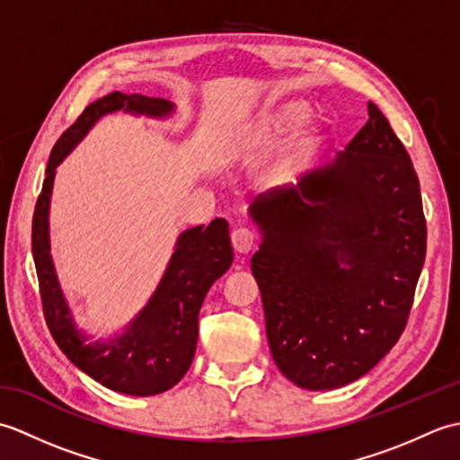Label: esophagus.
<instances>
[{
	"label": "esophagus",
	"instance_id": "34e87169",
	"mask_svg": "<svg viewBox=\"0 0 460 460\" xmlns=\"http://www.w3.org/2000/svg\"><path fill=\"white\" fill-rule=\"evenodd\" d=\"M231 243H233V249H235L237 252H249V251H252V247H255L257 233L249 227H243V225H239V227L233 229V233H231Z\"/></svg>",
	"mask_w": 460,
	"mask_h": 460
}]
</instances>
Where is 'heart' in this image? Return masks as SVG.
I'll return each instance as SVG.
<instances>
[{
	"mask_svg": "<svg viewBox=\"0 0 460 460\" xmlns=\"http://www.w3.org/2000/svg\"><path fill=\"white\" fill-rule=\"evenodd\" d=\"M302 114H305V109H302V104H290L287 109H282L277 116H272L270 120V128L282 132L290 128V126H295L300 119ZM292 168H295V160H285L280 165H277L275 172H272V180H285L290 175Z\"/></svg>",
	"mask_w": 460,
	"mask_h": 460,
	"instance_id": "b5f03b06",
	"label": "heart"
}]
</instances>
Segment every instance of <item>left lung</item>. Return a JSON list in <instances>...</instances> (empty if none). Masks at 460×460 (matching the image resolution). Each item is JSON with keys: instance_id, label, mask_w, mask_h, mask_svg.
I'll return each instance as SVG.
<instances>
[{"instance_id": "1", "label": "left lung", "mask_w": 460, "mask_h": 460, "mask_svg": "<svg viewBox=\"0 0 460 460\" xmlns=\"http://www.w3.org/2000/svg\"><path fill=\"white\" fill-rule=\"evenodd\" d=\"M367 116L330 165L252 203L270 354L312 392L351 384L397 344L425 262L413 162L374 102Z\"/></svg>"}]
</instances>
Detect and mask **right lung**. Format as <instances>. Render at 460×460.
<instances>
[{
	"label": "right lung",
	"instance_id": "1",
	"mask_svg": "<svg viewBox=\"0 0 460 460\" xmlns=\"http://www.w3.org/2000/svg\"><path fill=\"white\" fill-rule=\"evenodd\" d=\"M120 109L165 116L173 111V104L116 91L86 106L51 150L33 213L31 247L43 316L63 354L112 392L148 397L168 392L190 369L198 344L199 308L213 282L231 267L233 249L225 219H213L205 229L199 225L183 231L158 290L128 330L109 344H86V338L75 328L49 255V201L57 165L101 116Z\"/></svg>",
	"mask_w": 460,
	"mask_h": 460
}]
</instances>
